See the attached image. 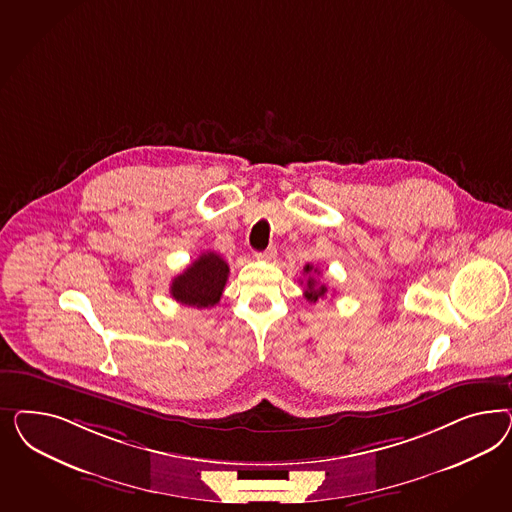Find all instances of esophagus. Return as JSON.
<instances>
[{
  "mask_svg": "<svg viewBox=\"0 0 512 512\" xmlns=\"http://www.w3.org/2000/svg\"><path fill=\"white\" fill-rule=\"evenodd\" d=\"M276 255H278L276 248H268L261 251V253H257L255 257H257L259 261H274V259H276Z\"/></svg>",
  "mask_w": 512,
  "mask_h": 512,
  "instance_id": "1",
  "label": "esophagus"
}]
</instances>
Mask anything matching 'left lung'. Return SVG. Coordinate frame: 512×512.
I'll return each mask as SVG.
<instances>
[{"label": "left lung", "mask_w": 512, "mask_h": 512, "mask_svg": "<svg viewBox=\"0 0 512 512\" xmlns=\"http://www.w3.org/2000/svg\"><path fill=\"white\" fill-rule=\"evenodd\" d=\"M317 272V268H313L311 264H306L304 266V274L308 276V281H306V291H304V296H306V300L308 302H317L319 298H323L326 295V285H321V283H317L315 278L311 276V274H315Z\"/></svg>", "instance_id": "8db88e82"}]
</instances>
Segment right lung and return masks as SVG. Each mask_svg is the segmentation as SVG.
Segmentation results:
<instances>
[{
    "instance_id": "add662e5",
    "label": "right lung",
    "mask_w": 512,
    "mask_h": 512,
    "mask_svg": "<svg viewBox=\"0 0 512 512\" xmlns=\"http://www.w3.org/2000/svg\"><path fill=\"white\" fill-rule=\"evenodd\" d=\"M227 279L229 264L214 251H206L172 279L171 296L184 306L212 308L223 295Z\"/></svg>"
}]
</instances>
